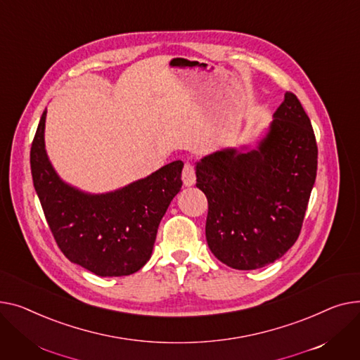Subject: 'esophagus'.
Listing matches in <instances>:
<instances>
[{"mask_svg": "<svg viewBox=\"0 0 360 360\" xmlns=\"http://www.w3.org/2000/svg\"><path fill=\"white\" fill-rule=\"evenodd\" d=\"M181 180L184 186H193L196 181V170H195V165L186 162L183 167V172H181Z\"/></svg>", "mask_w": 360, "mask_h": 360, "instance_id": "34e87169", "label": "esophagus"}]
</instances>
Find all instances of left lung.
<instances>
[{"mask_svg": "<svg viewBox=\"0 0 360 360\" xmlns=\"http://www.w3.org/2000/svg\"><path fill=\"white\" fill-rule=\"evenodd\" d=\"M316 158L311 120L286 91L259 150H224L196 164L207 199L206 241L219 262L255 270L285 255L301 234Z\"/></svg>", "mask_w": 360, "mask_h": 360, "instance_id": "left-lung-1", "label": "left lung"}]
</instances>
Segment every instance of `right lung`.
<instances>
[{
	"label": "right lung",
	"instance_id": "obj_1",
	"mask_svg": "<svg viewBox=\"0 0 360 360\" xmlns=\"http://www.w3.org/2000/svg\"><path fill=\"white\" fill-rule=\"evenodd\" d=\"M40 117L30 148L33 184L52 236L70 262L98 276H128L151 257L158 225L181 187V161L126 186L90 196L60 181L45 151Z\"/></svg>",
	"mask_w": 360,
	"mask_h": 360
}]
</instances>
